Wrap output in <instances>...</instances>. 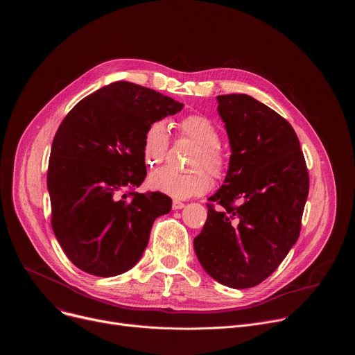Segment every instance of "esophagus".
I'll list each match as a JSON object with an SVG mask.
<instances>
[{"label":"esophagus","mask_w":355,"mask_h":355,"mask_svg":"<svg viewBox=\"0 0 355 355\" xmlns=\"http://www.w3.org/2000/svg\"><path fill=\"white\" fill-rule=\"evenodd\" d=\"M185 207V204H184V202H181V200H178V199H174L173 200V209H182Z\"/></svg>","instance_id":"1"}]
</instances>
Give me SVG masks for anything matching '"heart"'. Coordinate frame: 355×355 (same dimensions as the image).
Masks as SVG:
<instances>
[{
	"label": "heart",
	"mask_w": 355,
	"mask_h": 355,
	"mask_svg": "<svg viewBox=\"0 0 355 355\" xmlns=\"http://www.w3.org/2000/svg\"><path fill=\"white\" fill-rule=\"evenodd\" d=\"M180 132L193 140L199 150L192 160L191 173H178L163 167L148 177L151 189L173 196L188 199L204 195L212 185V178L223 180L229 171V159L220 147V132L214 119L202 114H192L178 122ZM170 144L168 129L164 122H151L143 135V159L148 167L160 164Z\"/></svg>",
	"instance_id": "b5f03b06"
}]
</instances>
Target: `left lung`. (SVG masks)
<instances>
[{"instance_id":"8db88e82","label":"left lung","mask_w":355,"mask_h":355,"mask_svg":"<svg viewBox=\"0 0 355 355\" xmlns=\"http://www.w3.org/2000/svg\"><path fill=\"white\" fill-rule=\"evenodd\" d=\"M218 101L232 156L193 248L212 278L244 289L267 279L296 243L309 173L293 128L279 114L245 94Z\"/></svg>"}]
</instances>
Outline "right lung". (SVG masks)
<instances>
[{"mask_svg":"<svg viewBox=\"0 0 355 355\" xmlns=\"http://www.w3.org/2000/svg\"><path fill=\"white\" fill-rule=\"evenodd\" d=\"M181 110L167 95L118 81L83 98L60 123L47 167L50 222L81 271L115 277L130 270L156 218L171 211L167 195L133 189L147 174V126Z\"/></svg>","mask_w":355,"mask_h":355,"instance_id":"right-lung-1","label":"right lung"}]
</instances>
